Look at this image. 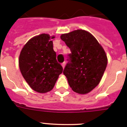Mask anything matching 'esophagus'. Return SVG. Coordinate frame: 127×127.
<instances>
[{
  "instance_id": "obj_1",
  "label": "esophagus",
  "mask_w": 127,
  "mask_h": 127,
  "mask_svg": "<svg viewBox=\"0 0 127 127\" xmlns=\"http://www.w3.org/2000/svg\"><path fill=\"white\" fill-rule=\"evenodd\" d=\"M65 64H66V63L65 62H64L63 63H62V66H63V68H64V66H65Z\"/></svg>"
}]
</instances>
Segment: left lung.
I'll list each match as a JSON object with an SVG mask.
<instances>
[{
	"label": "left lung",
	"instance_id": "1",
	"mask_svg": "<svg viewBox=\"0 0 127 127\" xmlns=\"http://www.w3.org/2000/svg\"><path fill=\"white\" fill-rule=\"evenodd\" d=\"M61 38L71 51L63 74L74 92L88 94L99 84L103 75L107 64L105 52L96 39L85 30L62 34Z\"/></svg>",
	"mask_w": 127,
	"mask_h": 127
}]
</instances>
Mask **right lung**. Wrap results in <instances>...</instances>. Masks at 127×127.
I'll use <instances>...</instances> for the list:
<instances>
[{
    "label": "right lung",
    "instance_id": "obj_1",
    "mask_svg": "<svg viewBox=\"0 0 127 127\" xmlns=\"http://www.w3.org/2000/svg\"><path fill=\"white\" fill-rule=\"evenodd\" d=\"M42 33L28 41L21 51L19 67L23 77L34 91L46 93L53 88L63 67L57 61L53 39Z\"/></svg>",
    "mask_w": 127,
    "mask_h": 127
}]
</instances>
